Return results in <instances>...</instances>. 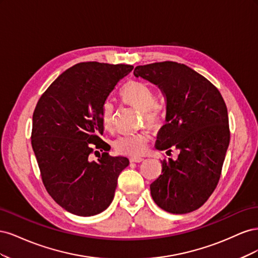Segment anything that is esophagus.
I'll return each mask as SVG.
<instances>
[{"label": "esophagus", "mask_w": 258, "mask_h": 258, "mask_svg": "<svg viewBox=\"0 0 258 258\" xmlns=\"http://www.w3.org/2000/svg\"><path fill=\"white\" fill-rule=\"evenodd\" d=\"M129 160H130V162H142L144 160V158H141V157H131Z\"/></svg>", "instance_id": "34e87169"}]
</instances>
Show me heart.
Returning a JSON list of instances; mask_svg holds the SVG:
<instances>
[{
  "instance_id": "obj_1",
  "label": "heart",
  "mask_w": 258,
  "mask_h": 258,
  "mask_svg": "<svg viewBox=\"0 0 258 258\" xmlns=\"http://www.w3.org/2000/svg\"><path fill=\"white\" fill-rule=\"evenodd\" d=\"M120 97L124 102L136 106L143 111L148 124L156 127L160 121V113L156 107V96L153 89L143 82L131 81L123 86L120 90ZM114 105L111 101H105L102 106L101 119L103 127L110 130L114 121ZM150 136L146 132L136 135H124L117 138L114 141V148L117 153L129 156H139L144 153Z\"/></svg>"
}]
</instances>
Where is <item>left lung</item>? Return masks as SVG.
I'll list each match as a JSON object with an SVG mask.
<instances>
[{"mask_svg":"<svg viewBox=\"0 0 258 258\" xmlns=\"http://www.w3.org/2000/svg\"><path fill=\"white\" fill-rule=\"evenodd\" d=\"M134 74L158 86L166 97V123L155 147L179 151L176 160L161 161V174L151 184L153 200L169 213L192 212L221 177L230 140L225 101L206 77L177 62L139 66Z\"/></svg>","mask_w":258,"mask_h":258,"instance_id":"left-lung-1","label":"left lung"}]
</instances>
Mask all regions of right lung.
<instances>
[{"label": "right lung", "mask_w": 258, "mask_h": 258, "mask_svg": "<svg viewBox=\"0 0 258 258\" xmlns=\"http://www.w3.org/2000/svg\"><path fill=\"white\" fill-rule=\"evenodd\" d=\"M134 67L82 62L57 77L38 100L33 113V152L46 190L68 212L92 216L113 201L121 171L129 159L103 153L102 106Z\"/></svg>", "instance_id": "obj_1"}]
</instances>
